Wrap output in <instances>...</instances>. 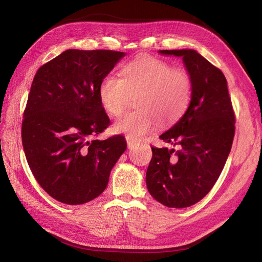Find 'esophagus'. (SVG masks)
Masks as SVG:
<instances>
[{
  "instance_id": "34e87169",
  "label": "esophagus",
  "mask_w": 262,
  "mask_h": 262,
  "mask_svg": "<svg viewBox=\"0 0 262 262\" xmlns=\"http://www.w3.org/2000/svg\"><path fill=\"white\" fill-rule=\"evenodd\" d=\"M126 144H128L129 148H132L134 145H136V140L130 137H126Z\"/></svg>"
}]
</instances>
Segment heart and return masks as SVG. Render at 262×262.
<instances>
[{"mask_svg": "<svg viewBox=\"0 0 262 262\" xmlns=\"http://www.w3.org/2000/svg\"><path fill=\"white\" fill-rule=\"evenodd\" d=\"M98 96L102 108L112 116L120 115L131 96H138V109L118 118L113 130L141 139L155 128L157 121L169 125L186 113L191 99V80L185 70L143 55L123 67L122 78L112 74L102 78Z\"/></svg>", "mask_w": 262, "mask_h": 262, "instance_id": "obj_1", "label": "heart"}]
</instances>
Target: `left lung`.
<instances>
[{"instance_id":"1","label":"left lung","mask_w":262,"mask_h":262,"mask_svg":"<svg viewBox=\"0 0 262 262\" xmlns=\"http://www.w3.org/2000/svg\"><path fill=\"white\" fill-rule=\"evenodd\" d=\"M160 53L182 58L191 100L179 121L160 137L179 148L152 146L146 186L156 201L181 209L199 202L215 185L232 148L235 114L220 69L191 49Z\"/></svg>"}]
</instances>
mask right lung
<instances>
[{
  "label": "right lung",
  "mask_w": 262,
  "mask_h": 262,
  "mask_svg": "<svg viewBox=\"0 0 262 262\" xmlns=\"http://www.w3.org/2000/svg\"><path fill=\"white\" fill-rule=\"evenodd\" d=\"M124 52L69 49L39 68L24 110L21 141L34 177L62 203L104 192L126 148L122 136L92 139L110 123L98 89Z\"/></svg>",
  "instance_id": "right-lung-1"
}]
</instances>
